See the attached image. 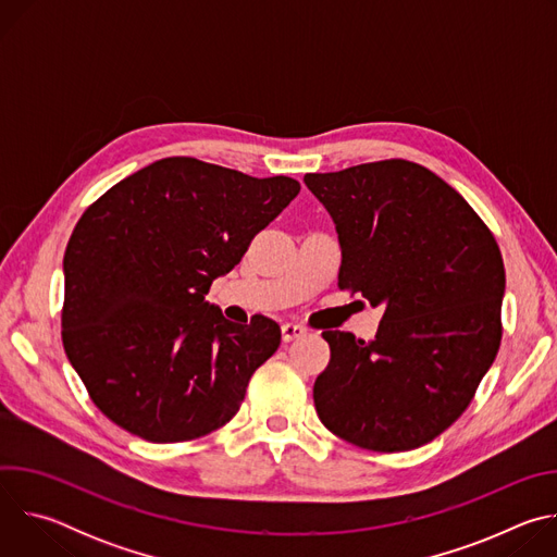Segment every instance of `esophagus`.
Instances as JSON below:
<instances>
[{
  "mask_svg": "<svg viewBox=\"0 0 557 557\" xmlns=\"http://www.w3.org/2000/svg\"><path fill=\"white\" fill-rule=\"evenodd\" d=\"M301 335H306V329L301 324H293V322H286L282 324V339L284 342H293V339H299Z\"/></svg>",
  "mask_w": 557,
  "mask_h": 557,
  "instance_id": "34e87169",
  "label": "esophagus"
}]
</instances>
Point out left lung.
I'll return each instance as SVG.
<instances>
[{"mask_svg":"<svg viewBox=\"0 0 557 557\" xmlns=\"http://www.w3.org/2000/svg\"><path fill=\"white\" fill-rule=\"evenodd\" d=\"M304 183L337 224L339 290L385 308L370 344L322 333L331 361L314 381V410L361 449H417L458 421L498 355L496 237L454 187L404 158Z\"/></svg>","mask_w":557,"mask_h":557,"instance_id":"obj_1","label":"left lung"}]
</instances>
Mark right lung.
I'll use <instances>...</instances> for the list:
<instances>
[{"instance_id": "right-lung-1", "label": "right lung", "mask_w": 557, "mask_h": 557, "mask_svg": "<svg viewBox=\"0 0 557 557\" xmlns=\"http://www.w3.org/2000/svg\"><path fill=\"white\" fill-rule=\"evenodd\" d=\"M299 194L189 156L156 161L78 218L63 256V350L92 404L149 443L228 423L282 331L224 320L205 295Z\"/></svg>"}]
</instances>
